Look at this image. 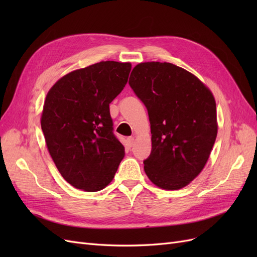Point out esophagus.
I'll return each instance as SVG.
<instances>
[{
	"label": "esophagus",
	"instance_id": "34e87169",
	"mask_svg": "<svg viewBox=\"0 0 257 257\" xmlns=\"http://www.w3.org/2000/svg\"><path fill=\"white\" fill-rule=\"evenodd\" d=\"M126 144H127L128 148L133 147V145H134V137H128L127 141H126Z\"/></svg>",
	"mask_w": 257,
	"mask_h": 257
}]
</instances>
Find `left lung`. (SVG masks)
<instances>
[{"mask_svg": "<svg viewBox=\"0 0 257 257\" xmlns=\"http://www.w3.org/2000/svg\"><path fill=\"white\" fill-rule=\"evenodd\" d=\"M130 87L146 106L152 150L144 161L159 188L179 190L203 170L217 134L212 93L197 77L172 63L136 65Z\"/></svg>", "mask_w": 257, "mask_h": 257, "instance_id": "left-lung-1", "label": "left lung"}]
</instances>
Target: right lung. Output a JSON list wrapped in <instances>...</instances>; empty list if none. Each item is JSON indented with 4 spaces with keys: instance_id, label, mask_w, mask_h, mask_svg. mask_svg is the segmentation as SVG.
Returning a JSON list of instances; mask_svg holds the SVG:
<instances>
[{
    "instance_id": "1",
    "label": "right lung",
    "mask_w": 257,
    "mask_h": 257,
    "mask_svg": "<svg viewBox=\"0 0 257 257\" xmlns=\"http://www.w3.org/2000/svg\"><path fill=\"white\" fill-rule=\"evenodd\" d=\"M131 63L103 61L62 77L49 90L42 130L60 174L76 189L103 190L124 157L109 104L128 79Z\"/></svg>"
}]
</instances>
